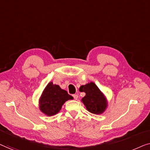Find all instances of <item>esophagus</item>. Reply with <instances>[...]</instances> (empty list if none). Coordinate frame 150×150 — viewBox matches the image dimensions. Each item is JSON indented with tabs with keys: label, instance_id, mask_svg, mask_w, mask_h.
Here are the masks:
<instances>
[{
	"label": "esophagus",
	"instance_id": "esophagus-1",
	"mask_svg": "<svg viewBox=\"0 0 150 150\" xmlns=\"http://www.w3.org/2000/svg\"><path fill=\"white\" fill-rule=\"evenodd\" d=\"M73 98H74L75 100H77V99L78 98V95H77V94H73Z\"/></svg>",
	"mask_w": 150,
	"mask_h": 150
}]
</instances>
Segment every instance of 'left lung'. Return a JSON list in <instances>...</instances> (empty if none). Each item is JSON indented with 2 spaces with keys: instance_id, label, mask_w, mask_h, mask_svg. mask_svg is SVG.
<instances>
[{
  "instance_id": "8db88e82",
  "label": "left lung",
  "mask_w": 150,
  "mask_h": 150,
  "mask_svg": "<svg viewBox=\"0 0 150 150\" xmlns=\"http://www.w3.org/2000/svg\"><path fill=\"white\" fill-rule=\"evenodd\" d=\"M79 90L86 93L81 101L88 111L94 114H100L105 110L107 105L106 98L95 83L90 82L81 86Z\"/></svg>"
}]
</instances>
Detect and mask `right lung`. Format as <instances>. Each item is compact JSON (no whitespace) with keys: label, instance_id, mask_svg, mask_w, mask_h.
Listing matches in <instances>:
<instances>
[{"label":"right lung","instance_id":"right-lung-1","mask_svg":"<svg viewBox=\"0 0 150 150\" xmlns=\"http://www.w3.org/2000/svg\"><path fill=\"white\" fill-rule=\"evenodd\" d=\"M73 96L67 93V91L61 89L58 85H54L50 82L44 89L40 98V110L48 116L58 113L62 105Z\"/></svg>","mask_w":150,"mask_h":150}]
</instances>
